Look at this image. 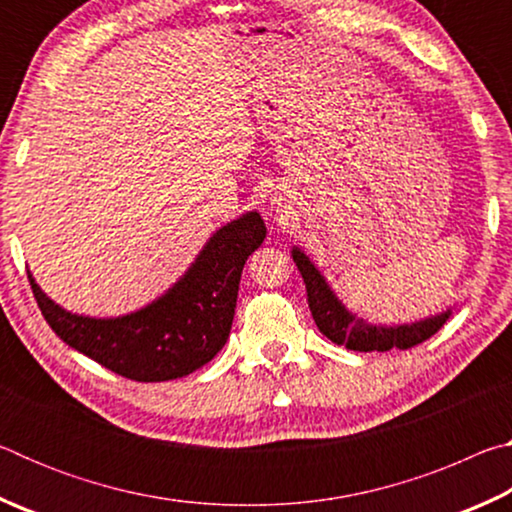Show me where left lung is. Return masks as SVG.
<instances>
[{
    "mask_svg": "<svg viewBox=\"0 0 512 512\" xmlns=\"http://www.w3.org/2000/svg\"><path fill=\"white\" fill-rule=\"evenodd\" d=\"M291 257L296 262L298 271L305 280L307 302L314 316L316 325L329 341L336 345H345L354 352H388L391 348L409 350L413 345L431 339L440 327L452 316V307L443 314L429 316L424 320L404 325H372L368 320L359 318L357 314L343 305L336 298V293L329 287L318 266L305 255V250L293 246Z\"/></svg>",
    "mask_w": 512,
    "mask_h": 512,
    "instance_id": "obj_1",
    "label": "left lung"
}]
</instances>
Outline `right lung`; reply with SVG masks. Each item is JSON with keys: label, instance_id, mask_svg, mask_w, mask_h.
I'll list each match as a JSON object with an SVG mask.
<instances>
[{"label": "right lung", "instance_id": "1", "mask_svg": "<svg viewBox=\"0 0 512 512\" xmlns=\"http://www.w3.org/2000/svg\"><path fill=\"white\" fill-rule=\"evenodd\" d=\"M266 225L246 212L207 239L185 275L149 305L115 318H94L56 305L29 273L49 327L69 348L135 381L185 377L216 357L230 336L241 271L262 246Z\"/></svg>", "mask_w": 512, "mask_h": 512}]
</instances>
